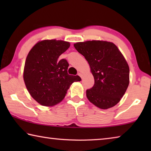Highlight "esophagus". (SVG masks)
I'll list each match as a JSON object with an SVG mask.
<instances>
[{
  "mask_svg": "<svg viewBox=\"0 0 151 151\" xmlns=\"http://www.w3.org/2000/svg\"><path fill=\"white\" fill-rule=\"evenodd\" d=\"M78 75L81 76V78H83V74H82L81 73H78Z\"/></svg>",
  "mask_w": 151,
  "mask_h": 151,
  "instance_id": "esophagus-1",
  "label": "esophagus"
}]
</instances>
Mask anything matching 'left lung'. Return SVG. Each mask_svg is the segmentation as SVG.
Wrapping results in <instances>:
<instances>
[{
  "instance_id": "8db88e82",
  "label": "left lung",
  "mask_w": 151,
  "mask_h": 151,
  "mask_svg": "<svg viewBox=\"0 0 151 151\" xmlns=\"http://www.w3.org/2000/svg\"><path fill=\"white\" fill-rule=\"evenodd\" d=\"M91 68L94 84L86 90L94 105L108 109L119 103L129 85V66L118 47L106 40H87L74 44Z\"/></svg>"
}]
</instances>
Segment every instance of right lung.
I'll list each match as a JSON object with an SVG mask.
<instances>
[{
  "label": "right lung",
  "instance_id": "1",
  "mask_svg": "<svg viewBox=\"0 0 151 151\" xmlns=\"http://www.w3.org/2000/svg\"><path fill=\"white\" fill-rule=\"evenodd\" d=\"M70 45L61 40H40L27 55L23 71L25 85L30 96L42 106L58 104L74 82L81 81L78 75H68L66 60H58Z\"/></svg>",
  "mask_w": 151,
  "mask_h": 151
}]
</instances>
